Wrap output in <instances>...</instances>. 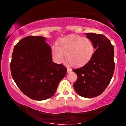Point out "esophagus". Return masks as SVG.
Returning <instances> with one entry per match:
<instances>
[{
  "instance_id": "34e87169",
  "label": "esophagus",
  "mask_w": 126,
  "mask_h": 126,
  "mask_svg": "<svg viewBox=\"0 0 126 126\" xmlns=\"http://www.w3.org/2000/svg\"><path fill=\"white\" fill-rule=\"evenodd\" d=\"M67 72H70L72 71V69H70V68L67 67Z\"/></svg>"
}]
</instances>
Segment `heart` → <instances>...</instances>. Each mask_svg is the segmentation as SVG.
Instances as JSON below:
<instances>
[{"label": "heart", "instance_id": "obj_1", "mask_svg": "<svg viewBox=\"0 0 126 126\" xmlns=\"http://www.w3.org/2000/svg\"><path fill=\"white\" fill-rule=\"evenodd\" d=\"M94 51V45L91 39L72 35L61 39L58 46L53 47L51 53L56 63H63L66 55L67 61L70 65L81 66L89 61Z\"/></svg>", "mask_w": 126, "mask_h": 126}]
</instances>
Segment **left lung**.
<instances>
[{
	"instance_id": "8db88e82",
	"label": "left lung",
	"mask_w": 126,
	"mask_h": 126,
	"mask_svg": "<svg viewBox=\"0 0 126 126\" xmlns=\"http://www.w3.org/2000/svg\"><path fill=\"white\" fill-rule=\"evenodd\" d=\"M95 50L89 61L83 67L73 69L78 79L73 84L76 93L85 98H94L101 95L109 85L113 76L114 50L113 45L105 36L86 33Z\"/></svg>"
}]
</instances>
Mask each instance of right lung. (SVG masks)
Returning <instances> with one entry per match:
<instances>
[{"label": "right lung", "instance_id": "add662e5", "mask_svg": "<svg viewBox=\"0 0 126 126\" xmlns=\"http://www.w3.org/2000/svg\"><path fill=\"white\" fill-rule=\"evenodd\" d=\"M41 36H28L14 47L11 72L14 82L26 96L42 101L51 98L67 69L52 60L51 48Z\"/></svg>", "mask_w": 126, "mask_h": 126}]
</instances>
